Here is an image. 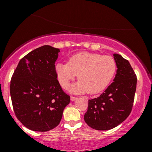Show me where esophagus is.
<instances>
[{
  "label": "esophagus",
  "instance_id": "34e87169",
  "mask_svg": "<svg viewBox=\"0 0 152 152\" xmlns=\"http://www.w3.org/2000/svg\"><path fill=\"white\" fill-rule=\"evenodd\" d=\"M77 99H78L77 97H76V96H71V100L72 101V102H74V101H76Z\"/></svg>",
  "mask_w": 152,
  "mask_h": 152
}]
</instances>
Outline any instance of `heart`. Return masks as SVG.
I'll return each mask as SVG.
<instances>
[{
    "instance_id": "1",
    "label": "heart",
    "mask_w": 152,
    "mask_h": 152,
    "mask_svg": "<svg viewBox=\"0 0 152 152\" xmlns=\"http://www.w3.org/2000/svg\"><path fill=\"white\" fill-rule=\"evenodd\" d=\"M56 71L61 86L65 89L78 75L79 81L72 86L71 91L96 94L105 89L113 79L116 64L110 56L81 52L71 56L67 64H57Z\"/></svg>"
}]
</instances>
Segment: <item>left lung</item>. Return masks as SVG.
<instances>
[{
	"label": "left lung",
	"instance_id": "8db88e82",
	"mask_svg": "<svg viewBox=\"0 0 152 152\" xmlns=\"http://www.w3.org/2000/svg\"><path fill=\"white\" fill-rule=\"evenodd\" d=\"M116 74L114 82L98 98L88 100L84 121L91 128L106 131L117 126L129 116L134 100L137 78L129 62L114 54Z\"/></svg>",
	"mask_w": 152,
	"mask_h": 152
}]
</instances>
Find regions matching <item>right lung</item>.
<instances>
[{
  "instance_id": "add662e5",
  "label": "right lung",
  "mask_w": 152,
  "mask_h": 152,
  "mask_svg": "<svg viewBox=\"0 0 152 152\" xmlns=\"http://www.w3.org/2000/svg\"><path fill=\"white\" fill-rule=\"evenodd\" d=\"M58 48L45 45L19 61L10 81L15 116L26 128L46 132L56 127L70 96L57 80L55 62Z\"/></svg>"
}]
</instances>
